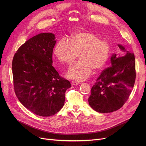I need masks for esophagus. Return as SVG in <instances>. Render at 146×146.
<instances>
[{
  "instance_id": "obj_1",
  "label": "esophagus",
  "mask_w": 146,
  "mask_h": 146,
  "mask_svg": "<svg viewBox=\"0 0 146 146\" xmlns=\"http://www.w3.org/2000/svg\"><path fill=\"white\" fill-rule=\"evenodd\" d=\"M71 84H72V86H75V85H78L79 83H78V82H72Z\"/></svg>"
}]
</instances>
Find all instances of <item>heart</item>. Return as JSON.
<instances>
[{
    "label": "heart",
    "mask_w": 146,
    "mask_h": 146,
    "mask_svg": "<svg viewBox=\"0 0 146 146\" xmlns=\"http://www.w3.org/2000/svg\"><path fill=\"white\" fill-rule=\"evenodd\" d=\"M111 48L108 42L101 41L94 34L83 31L75 33L70 42L64 39L56 44L54 53L60 62L71 64L78 55L79 61L72 66L67 73L69 78L77 81L87 79L92 69L101 70L110 56Z\"/></svg>",
    "instance_id": "1"
}]
</instances>
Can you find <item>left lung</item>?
<instances>
[{
	"label": "left lung",
	"mask_w": 146,
	"mask_h": 146,
	"mask_svg": "<svg viewBox=\"0 0 146 146\" xmlns=\"http://www.w3.org/2000/svg\"><path fill=\"white\" fill-rule=\"evenodd\" d=\"M122 54H113L111 66L105 68L91 89L88 102L98 112L117 111L128 100L136 78L135 61L133 53L118 44Z\"/></svg>",
	"instance_id": "8db88e82"
}]
</instances>
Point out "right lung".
Here are the masks:
<instances>
[{"mask_svg":"<svg viewBox=\"0 0 146 146\" xmlns=\"http://www.w3.org/2000/svg\"><path fill=\"white\" fill-rule=\"evenodd\" d=\"M55 35L41 33L22 44L12 60L15 94L25 108L37 115L57 113L65 101V92L72 86L52 65Z\"/></svg>","mask_w":146,"mask_h":146,"instance_id":"add662e5","label":"right lung"}]
</instances>
